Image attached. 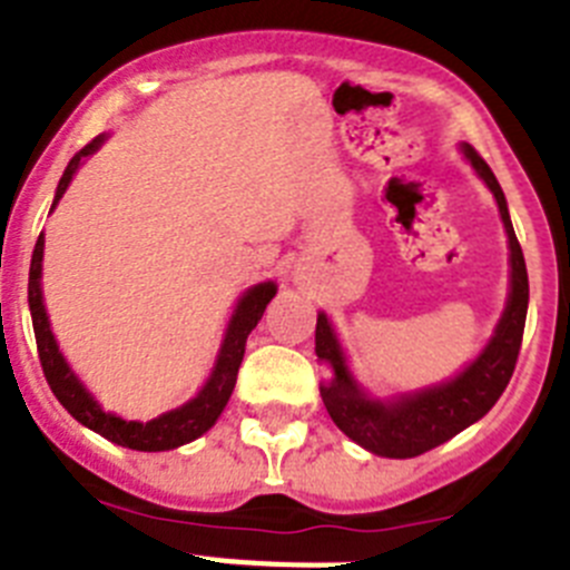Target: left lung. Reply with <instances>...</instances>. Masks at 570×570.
I'll return each mask as SVG.
<instances>
[{"label":"left lung","mask_w":570,"mask_h":570,"mask_svg":"<svg viewBox=\"0 0 570 570\" xmlns=\"http://www.w3.org/2000/svg\"><path fill=\"white\" fill-rule=\"evenodd\" d=\"M462 154L500 205L508 248H511V294H508L505 314H502L485 351L454 380L425 387V391H414V394H402L391 402H380L371 400L347 371L345 354H342L328 316H316V356L334 367L331 382L320 385L322 402L342 434L351 436L356 445L371 454L387 456V460H411V456L425 454L482 420L511 382L517 356H520L528 314L525 256H522L520 242L513 234L505 194H502L493 170L471 145H462Z\"/></svg>","instance_id":"8db88e82"}]
</instances>
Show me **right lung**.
Instances as JSON below:
<instances>
[{"label":"right lung","mask_w":570,"mask_h":570,"mask_svg":"<svg viewBox=\"0 0 570 570\" xmlns=\"http://www.w3.org/2000/svg\"><path fill=\"white\" fill-rule=\"evenodd\" d=\"M105 142V136H97L94 142L85 145L73 159L65 168L62 179H59L57 196H53V205L50 210L57 208V203L62 199V194L68 190L70 179L77 174V168L82 165L85 156H90L99 145ZM42 254H45V236L39 234L37 248H33V259H30V276H28V305H30V320H33V334H37V351L39 362H42L45 380H48L50 391L62 402V407L77 422H82L85 428L97 431L105 440L116 442L122 448H134V451H170V448H179L185 442H194L196 436H203L219 414L228 405L230 394H234L236 374H239L242 356H245V342L248 334L256 328V322L262 320L268 302L276 296L274 282H259L254 288H248L242 294L239 305H236L234 316L228 322V331H225L223 347H219V356H216V365L210 371L208 382L203 385V391L194 396L190 402H185L183 407L168 411V414L156 416L150 422H128L116 414H105L99 402L88 394V387L77 380V374L70 371L65 356L59 354V345L53 340V331H50L48 314H45L42 302Z\"/></svg>","instance_id":"obj_1"}]
</instances>
